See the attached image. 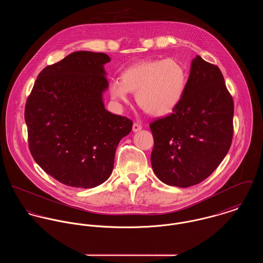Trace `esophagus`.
I'll return each instance as SVG.
<instances>
[{
  "instance_id": "34e87169",
  "label": "esophagus",
  "mask_w": 263,
  "mask_h": 263,
  "mask_svg": "<svg viewBox=\"0 0 263 263\" xmlns=\"http://www.w3.org/2000/svg\"><path fill=\"white\" fill-rule=\"evenodd\" d=\"M142 129V125L141 124H139V123H137V122H135L134 124H133V130L136 133V132H139V130H141Z\"/></svg>"
}]
</instances>
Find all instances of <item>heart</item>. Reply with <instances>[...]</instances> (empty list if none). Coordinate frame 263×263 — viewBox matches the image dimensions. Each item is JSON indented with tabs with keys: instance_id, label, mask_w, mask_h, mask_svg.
Returning <instances> with one entry per match:
<instances>
[{
	"instance_id": "1",
	"label": "heart",
	"mask_w": 263,
	"mask_h": 263,
	"mask_svg": "<svg viewBox=\"0 0 263 263\" xmlns=\"http://www.w3.org/2000/svg\"><path fill=\"white\" fill-rule=\"evenodd\" d=\"M186 86V73L173 59L142 62L127 68L121 80L109 85L111 98L126 102L128 92L137 93L139 106L153 116H165L179 104Z\"/></svg>"
}]
</instances>
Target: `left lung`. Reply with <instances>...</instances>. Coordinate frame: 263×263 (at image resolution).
Masks as SVG:
<instances>
[{
	"label": "left lung",
	"instance_id": "1",
	"mask_svg": "<svg viewBox=\"0 0 263 263\" xmlns=\"http://www.w3.org/2000/svg\"><path fill=\"white\" fill-rule=\"evenodd\" d=\"M233 115V98L221 70L196 55L177 107L150 123L156 176L182 188L208 178L231 147Z\"/></svg>",
	"mask_w": 263,
	"mask_h": 263
}]
</instances>
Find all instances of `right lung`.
Wrapping results in <instances>:
<instances>
[{"mask_svg": "<svg viewBox=\"0 0 263 263\" xmlns=\"http://www.w3.org/2000/svg\"><path fill=\"white\" fill-rule=\"evenodd\" d=\"M102 52L76 51L38 75L25 105L29 150L38 165L59 182L93 188L106 181L115 151L133 121L107 111L108 87Z\"/></svg>", "mask_w": 263, "mask_h": 263, "instance_id": "add662e5", "label": "right lung"}]
</instances>
